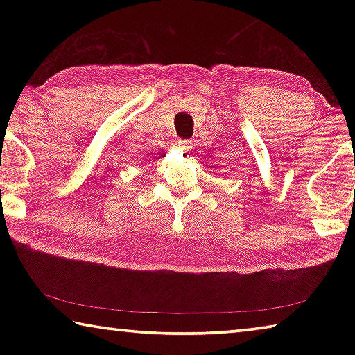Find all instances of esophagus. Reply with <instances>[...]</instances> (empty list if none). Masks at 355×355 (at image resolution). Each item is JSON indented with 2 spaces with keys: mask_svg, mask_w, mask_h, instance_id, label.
<instances>
[{
  "mask_svg": "<svg viewBox=\"0 0 355 355\" xmlns=\"http://www.w3.org/2000/svg\"><path fill=\"white\" fill-rule=\"evenodd\" d=\"M177 146L182 148V150H186V152H188V150L191 148V142L188 139H178L177 141Z\"/></svg>",
  "mask_w": 355,
  "mask_h": 355,
  "instance_id": "esophagus-1",
  "label": "esophagus"
}]
</instances>
